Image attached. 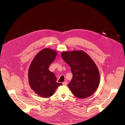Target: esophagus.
<instances>
[{
  "mask_svg": "<svg viewBox=\"0 0 125 125\" xmlns=\"http://www.w3.org/2000/svg\"><path fill=\"white\" fill-rule=\"evenodd\" d=\"M62 84H63V85H67V82H63V83H62Z\"/></svg>",
  "mask_w": 125,
  "mask_h": 125,
  "instance_id": "1",
  "label": "esophagus"
}]
</instances>
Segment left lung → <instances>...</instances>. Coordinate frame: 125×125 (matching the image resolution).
Returning <instances> with one entry per match:
<instances>
[{"label": "left lung", "instance_id": "obj_1", "mask_svg": "<svg viewBox=\"0 0 125 125\" xmlns=\"http://www.w3.org/2000/svg\"><path fill=\"white\" fill-rule=\"evenodd\" d=\"M61 56L73 74L68 86L74 95L81 99L91 96L100 82L99 71L94 61L82 50L63 51Z\"/></svg>", "mask_w": 125, "mask_h": 125}]
</instances>
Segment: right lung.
Here are the masks:
<instances>
[{"mask_svg":"<svg viewBox=\"0 0 125 125\" xmlns=\"http://www.w3.org/2000/svg\"><path fill=\"white\" fill-rule=\"evenodd\" d=\"M57 52L50 48H44L35 55L28 72L29 82L34 93L42 97L52 96L61 83L56 82L55 74L48 68L57 55Z\"/></svg>","mask_w":125,"mask_h":125,"instance_id":"1","label":"right lung"}]
</instances>
